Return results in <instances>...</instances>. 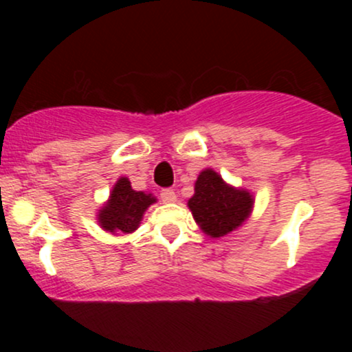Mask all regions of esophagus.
I'll return each instance as SVG.
<instances>
[{"label":"esophagus","mask_w":352,"mask_h":352,"mask_svg":"<svg viewBox=\"0 0 352 352\" xmlns=\"http://www.w3.org/2000/svg\"><path fill=\"white\" fill-rule=\"evenodd\" d=\"M160 199L164 201H175L177 195L175 192H173V188H162L160 190Z\"/></svg>","instance_id":"34e87169"}]
</instances>
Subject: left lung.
I'll return each mask as SVG.
<instances>
[{
  "mask_svg": "<svg viewBox=\"0 0 352 352\" xmlns=\"http://www.w3.org/2000/svg\"><path fill=\"white\" fill-rule=\"evenodd\" d=\"M188 207L207 235L220 238L248 218L253 199L248 192L230 187L217 172L207 168L195 182V193L188 200Z\"/></svg>",
  "mask_w": 352,
  "mask_h": 352,
  "instance_id": "8db88e82",
  "label": "left lung"
}]
</instances>
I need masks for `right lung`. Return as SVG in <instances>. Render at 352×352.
<instances>
[{
  "label": "right lung",
  "mask_w": 352,
  "mask_h": 352,
  "mask_svg": "<svg viewBox=\"0 0 352 352\" xmlns=\"http://www.w3.org/2000/svg\"><path fill=\"white\" fill-rule=\"evenodd\" d=\"M153 201L155 199L151 193L135 192L131 187V182L122 177L112 188L106 207L99 212L100 227L107 232H134L142 220L144 212Z\"/></svg>",
  "instance_id": "obj_1"
}]
</instances>
